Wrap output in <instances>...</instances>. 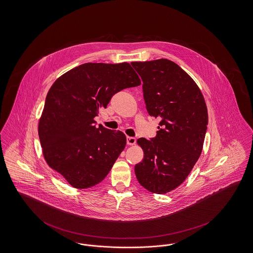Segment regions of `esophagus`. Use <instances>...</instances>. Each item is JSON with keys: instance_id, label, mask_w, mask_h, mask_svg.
Instances as JSON below:
<instances>
[{"instance_id": "obj_1", "label": "esophagus", "mask_w": 253, "mask_h": 253, "mask_svg": "<svg viewBox=\"0 0 253 253\" xmlns=\"http://www.w3.org/2000/svg\"><path fill=\"white\" fill-rule=\"evenodd\" d=\"M126 143L129 146H134L135 144H136V139H135L134 137H127L126 138Z\"/></svg>"}]
</instances>
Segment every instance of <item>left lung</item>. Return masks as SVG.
Here are the masks:
<instances>
[{
    "label": "left lung",
    "mask_w": 253,
    "mask_h": 253,
    "mask_svg": "<svg viewBox=\"0 0 253 253\" xmlns=\"http://www.w3.org/2000/svg\"><path fill=\"white\" fill-rule=\"evenodd\" d=\"M131 65L143 81L149 114L160 120L154 138L137 140L144 158L135 175L148 191L167 194L184 182L202 154L207 106L199 86L174 62L160 58Z\"/></svg>",
    "instance_id": "obj_1"
}]
</instances>
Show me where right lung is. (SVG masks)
<instances>
[{
	"label": "right lung",
	"instance_id": "obj_1",
	"mask_svg": "<svg viewBox=\"0 0 253 253\" xmlns=\"http://www.w3.org/2000/svg\"><path fill=\"white\" fill-rule=\"evenodd\" d=\"M141 84L127 62L84 63L51 85L38 123L46 163L77 189L99 184L126 145L122 131L110 130L94 118L119 91Z\"/></svg>",
	"mask_w": 253,
	"mask_h": 253
}]
</instances>
